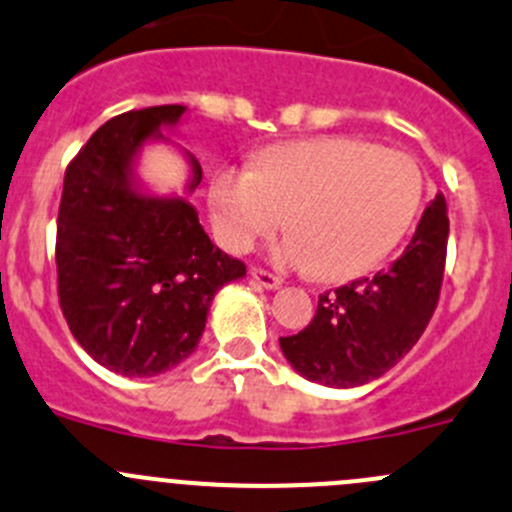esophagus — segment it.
<instances>
[{
    "mask_svg": "<svg viewBox=\"0 0 512 512\" xmlns=\"http://www.w3.org/2000/svg\"><path fill=\"white\" fill-rule=\"evenodd\" d=\"M250 277L257 282V285L267 287V290H275V287L282 285V280L277 275H272L270 270H265V267H252L250 270Z\"/></svg>",
    "mask_w": 512,
    "mask_h": 512,
    "instance_id": "34e87169",
    "label": "esophagus"
}]
</instances>
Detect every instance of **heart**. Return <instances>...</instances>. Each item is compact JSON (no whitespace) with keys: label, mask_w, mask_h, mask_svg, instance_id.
<instances>
[{"label":"heart","mask_w":512,"mask_h":512,"mask_svg":"<svg viewBox=\"0 0 512 512\" xmlns=\"http://www.w3.org/2000/svg\"><path fill=\"white\" fill-rule=\"evenodd\" d=\"M423 197L413 157L342 135L267 147L255 170L220 167L207 192L212 230L225 250H252L280 230L285 212L292 235L277 247V260L327 282L375 270L410 230Z\"/></svg>","instance_id":"obj_1"}]
</instances>
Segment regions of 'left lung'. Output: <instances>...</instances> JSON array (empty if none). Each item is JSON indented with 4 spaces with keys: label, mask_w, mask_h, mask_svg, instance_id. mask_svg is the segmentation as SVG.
Returning <instances> with one entry per match:
<instances>
[{
    "label": "left lung",
    "mask_w": 512,
    "mask_h": 512,
    "mask_svg": "<svg viewBox=\"0 0 512 512\" xmlns=\"http://www.w3.org/2000/svg\"><path fill=\"white\" fill-rule=\"evenodd\" d=\"M448 232L438 195L393 265L320 295L310 325L280 337L290 365L330 388H355L385 375L420 340L438 307Z\"/></svg>",
    "instance_id": "left-lung-1"
}]
</instances>
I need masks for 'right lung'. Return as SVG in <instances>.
I'll use <instances>...</instances> for the list:
<instances>
[{
  "label": "right lung",
  "instance_id": "right-lung-1",
  "mask_svg": "<svg viewBox=\"0 0 512 512\" xmlns=\"http://www.w3.org/2000/svg\"><path fill=\"white\" fill-rule=\"evenodd\" d=\"M182 104L104 122L64 172L57 215V295L79 345L124 377H152L195 352L225 282L247 272L202 230L190 202L132 187V157ZM202 167L192 160V190Z\"/></svg>",
  "mask_w": 512,
  "mask_h": 512
}]
</instances>
